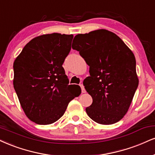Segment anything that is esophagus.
<instances>
[{
  "instance_id": "esophagus-1",
  "label": "esophagus",
  "mask_w": 155,
  "mask_h": 155,
  "mask_svg": "<svg viewBox=\"0 0 155 155\" xmlns=\"http://www.w3.org/2000/svg\"><path fill=\"white\" fill-rule=\"evenodd\" d=\"M80 87H81V92L85 93L86 92V90H85L83 84H80Z\"/></svg>"
}]
</instances>
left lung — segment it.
Wrapping results in <instances>:
<instances>
[{
  "instance_id": "8db88e82",
  "label": "left lung",
  "mask_w": 155,
  "mask_h": 155,
  "mask_svg": "<svg viewBox=\"0 0 155 155\" xmlns=\"http://www.w3.org/2000/svg\"><path fill=\"white\" fill-rule=\"evenodd\" d=\"M72 48L89 66L84 86L92 96L86 108L97 124H113L127 113L139 85L134 53L118 36L106 29L74 37Z\"/></svg>"
}]
</instances>
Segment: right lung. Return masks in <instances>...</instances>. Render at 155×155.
Segmentation results:
<instances>
[{
	"label": "right lung",
	"mask_w": 155,
	"mask_h": 155,
	"mask_svg": "<svg viewBox=\"0 0 155 155\" xmlns=\"http://www.w3.org/2000/svg\"><path fill=\"white\" fill-rule=\"evenodd\" d=\"M73 35H43L29 41L14 63V87L31 121L51 124L63 116L79 86L68 85L62 66L70 53Z\"/></svg>",
	"instance_id": "1"
}]
</instances>
